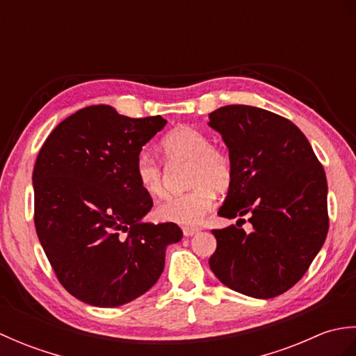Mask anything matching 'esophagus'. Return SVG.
Segmentation results:
<instances>
[{"instance_id": "obj_1", "label": "esophagus", "mask_w": 356, "mask_h": 356, "mask_svg": "<svg viewBox=\"0 0 356 356\" xmlns=\"http://www.w3.org/2000/svg\"><path fill=\"white\" fill-rule=\"evenodd\" d=\"M182 231H184V236L185 237H193L194 234L199 232V228H194V226H185Z\"/></svg>"}]
</instances>
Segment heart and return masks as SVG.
<instances>
[{"label":"heart","mask_w":356,"mask_h":356,"mask_svg":"<svg viewBox=\"0 0 356 356\" xmlns=\"http://www.w3.org/2000/svg\"><path fill=\"white\" fill-rule=\"evenodd\" d=\"M162 151L170 162L188 161V185L193 190L172 195L157 207V216L165 222L195 225L216 207V191L229 190L234 180V162L222 147L213 145L209 136L191 125H179L161 142ZM134 176L149 197H163L165 176L154 159L139 154L134 162Z\"/></svg>","instance_id":"b5f03b06"}]
</instances>
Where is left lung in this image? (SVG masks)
Here are the masks:
<instances>
[{
	"mask_svg": "<svg viewBox=\"0 0 356 356\" xmlns=\"http://www.w3.org/2000/svg\"><path fill=\"white\" fill-rule=\"evenodd\" d=\"M208 125L222 134L234 162L218 216H248L254 228L213 229L209 268L232 291L274 298L300 282L326 240V172L300 128L275 113L226 105L211 113Z\"/></svg>",
	"mask_w": 356,
	"mask_h": 356,
	"instance_id": "8db88e82",
	"label": "left lung"
}]
</instances>
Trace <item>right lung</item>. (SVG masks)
I'll return each instance as SVG.
<instances>
[{
  "label": "right lung",
  "instance_id": "1",
  "mask_svg": "<svg viewBox=\"0 0 356 356\" xmlns=\"http://www.w3.org/2000/svg\"><path fill=\"white\" fill-rule=\"evenodd\" d=\"M165 124L90 105L64 119L38 153V238L59 283L87 305L116 307L140 297L161 277L166 246L184 236L172 222H142L153 199L134 162Z\"/></svg>",
  "mask_w": 356,
  "mask_h": 356
}]
</instances>
